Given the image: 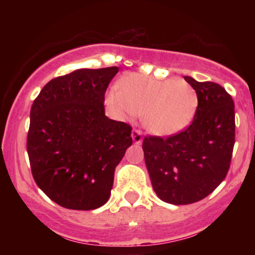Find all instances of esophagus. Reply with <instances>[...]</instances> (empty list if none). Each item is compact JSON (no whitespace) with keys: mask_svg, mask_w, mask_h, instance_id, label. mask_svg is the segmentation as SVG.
I'll return each instance as SVG.
<instances>
[{"mask_svg":"<svg viewBox=\"0 0 255 255\" xmlns=\"http://www.w3.org/2000/svg\"><path fill=\"white\" fill-rule=\"evenodd\" d=\"M131 139H133V141L135 142V144L137 145L141 144L142 139H144V136H142V131L139 129H134L131 131Z\"/></svg>","mask_w":255,"mask_h":255,"instance_id":"34e87169","label":"esophagus"}]
</instances>
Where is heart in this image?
Returning <instances> with one entry per match:
<instances>
[{
	"label": "heart",
	"mask_w": 255,
	"mask_h": 255,
	"mask_svg": "<svg viewBox=\"0 0 255 255\" xmlns=\"http://www.w3.org/2000/svg\"><path fill=\"white\" fill-rule=\"evenodd\" d=\"M120 90H111L109 101L120 113L142 115L148 130L172 135L191 125L198 108L195 90L181 79H157L130 74L122 79Z\"/></svg>",
	"instance_id": "heart-1"
}]
</instances>
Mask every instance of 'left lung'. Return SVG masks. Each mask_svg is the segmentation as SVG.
Segmentation results:
<instances>
[{"label": "left lung", "instance_id": "obj_1", "mask_svg": "<svg viewBox=\"0 0 255 255\" xmlns=\"http://www.w3.org/2000/svg\"><path fill=\"white\" fill-rule=\"evenodd\" d=\"M198 96L188 128L168 137L142 141L146 168L160 200L174 205L197 203L222 183L235 144V107L221 85L183 77Z\"/></svg>", "mask_w": 255, "mask_h": 255}]
</instances>
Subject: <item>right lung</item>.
Wrapping results in <instances>:
<instances>
[{"instance_id":"right-lung-1","label":"right lung","mask_w":255,"mask_h":255,"mask_svg":"<svg viewBox=\"0 0 255 255\" xmlns=\"http://www.w3.org/2000/svg\"><path fill=\"white\" fill-rule=\"evenodd\" d=\"M118 67L78 69L52 79L30 113L27 153L37 186L69 210L109 200L115 168L131 145V127L104 113V95Z\"/></svg>"}]
</instances>
